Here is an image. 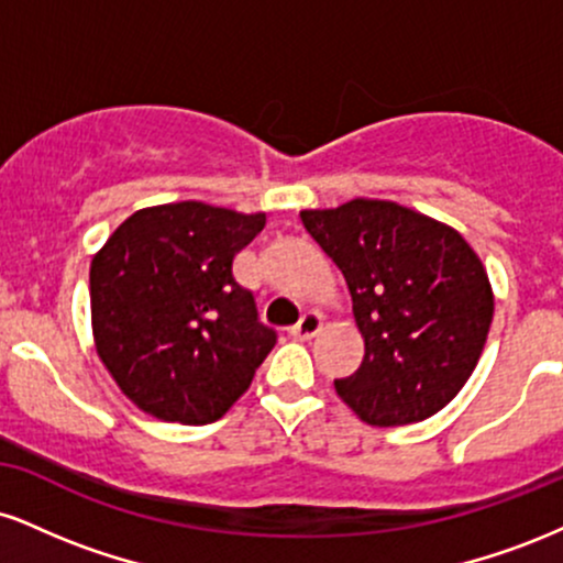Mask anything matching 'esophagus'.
<instances>
[{
    "mask_svg": "<svg viewBox=\"0 0 563 563\" xmlns=\"http://www.w3.org/2000/svg\"><path fill=\"white\" fill-rule=\"evenodd\" d=\"M320 328H322L320 314L318 312H307L299 322H296L294 328H290V335H294V339H299V341H309L312 335L320 333Z\"/></svg>",
    "mask_w": 563,
    "mask_h": 563,
    "instance_id": "obj_1",
    "label": "esophagus"
}]
</instances>
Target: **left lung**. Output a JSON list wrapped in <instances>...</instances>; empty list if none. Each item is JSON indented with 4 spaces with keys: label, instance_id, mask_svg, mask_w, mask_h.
Wrapping results in <instances>:
<instances>
[{
    "label": "left lung",
    "instance_id": "8db88e82",
    "mask_svg": "<svg viewBox=\"0 0 563 563\" xmlns=\"http://www.w3.org/2000/svg\"><path fill=\"white\" fill-rule=\"evenodd\" d=\"M301 222L344 273L365 339L335 391L371 426L418 423L463 389L487 341V269L457 230L391 200L307 209Z\"/></svg>",
    "mask_w": 563,
    "mask_h": 563
}]
</instances>
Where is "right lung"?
Instances as JSON below:
<instances>
[{
  "instance_id": "1",
  "label": "right lung",
  "mask_w": 563,
  "mask_h": 563,
  "mask_svg": "<svg viewBox=\"0 0 563 563\" xmlns=\"http://www.w3.org/2000/svg\"><path fill=\"white\" fill-rule=\"evenodd\" d=\"M267 217L183 200L134 211L89 267L97 357L158 421L214 423L277 335L232 275Z\"/></svg>"
}]
</instances>
